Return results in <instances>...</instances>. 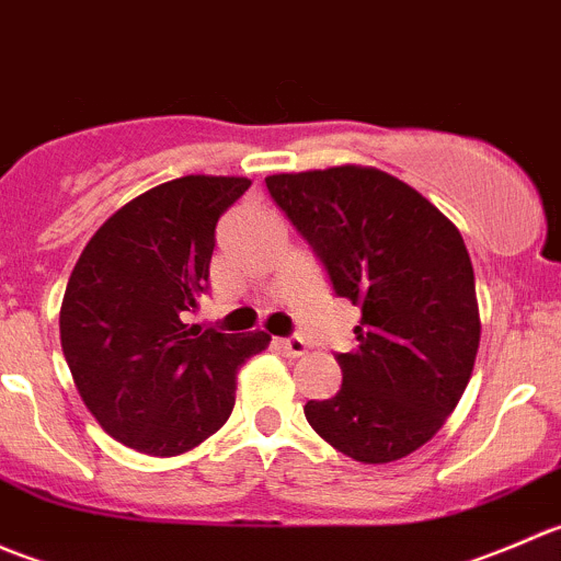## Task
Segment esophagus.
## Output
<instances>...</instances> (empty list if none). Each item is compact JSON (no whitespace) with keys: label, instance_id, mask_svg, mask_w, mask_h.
<instances>
[{"label":"esophagus","instance_id":"34e87169","mask_svg":"<svg viewBox=\"0 0 561 561\" xmlns=\"http://www.w3.org/2000/svg\"><path fill=\"white\" fill-rule=\"evenodd\" d=\"M276 344H279V350L287 355V358H301V355L307 353V342H304L301 336L276 339Z\"/></svg>","mask_w":561,"mask_h":561}]
</instances>
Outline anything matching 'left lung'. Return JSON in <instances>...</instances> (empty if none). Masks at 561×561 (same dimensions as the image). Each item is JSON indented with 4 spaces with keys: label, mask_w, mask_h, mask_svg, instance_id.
<instances>
[{
    "label": "left lung",
    "mask_w": 561,
    "mask_h": 561,
    "mask_svg": "<svg viewBox=\"0 0 561 561\" xmlns=\"http://www.w3.org/2000/svg\"><path fill=\"white\" fill-rule=\"evenodd\" d=\"M276 206L322 260L336 296L360 307L342 388L307 401L309 426L364 463L410 456L456 410L480 344L472 260L434 203L377 168L276 173Z\"/></svg>",
    "instance_id": "8db88e82"
}]
</instances>
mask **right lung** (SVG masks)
Instances as JSON below:
<instances>
[{
  "label": "right lung",
  "mask_w": 561,
  "mask_h": 561,
  "mask_svg": "<svg viewBox=\"0 0 561 561\" xmlns=\"http://www.w3.org/2000/svg\"><path fill=\"white\" fill-rule=\"evenodd\" d=\"M249 184L241 175L165 181L107 217L72 268L61 350L83 404L127 448H197L233 412L241 364L268 347L265 331L181 322L208 290L217 219Z\"/></svg>",
  "instance_id": "1"
}]
</instances>
